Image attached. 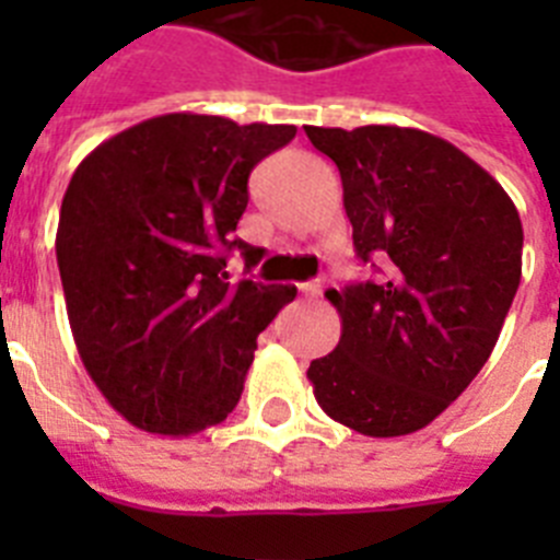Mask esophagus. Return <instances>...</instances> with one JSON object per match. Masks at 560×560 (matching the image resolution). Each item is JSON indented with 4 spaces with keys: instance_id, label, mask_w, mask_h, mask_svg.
<instances>
[{
    "instance_id": "obj_1",
    "label": "esophagus",
    "mask_w": 560,
    "mask_h": 560,
    "mask_svg": "<svg viewBox=\"0 0 560 560\" xmlns=\"http://www.w3.org/2000/svg\"><path fill=\"white\" fill-rule=\"evenodd\" d=\"M323 289H325L323 280H311V283L300 285V291H303L305 296H319V294H323Z\"/></svg>"
}]
</instances>
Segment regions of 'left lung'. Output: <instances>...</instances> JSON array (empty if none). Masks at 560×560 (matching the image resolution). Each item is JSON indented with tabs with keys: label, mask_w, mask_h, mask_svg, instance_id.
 Listing matches in <instances>:
<instances>
[{
	"label": "left lung",
	"mask_w": 560,
	"mask_h": 560,
	"mask_svg": "<svg viewBox=\"0 0 560 560\" xmlns=\"http://www.w3.org/2000/svg\"><path fill=\"white\" fill-rule=\"evenodd\" d=\"M341 176L355 255L384 275L330 289L339 345L314 359L316 404L368 438L429 427L491 355L522 280V219L491 173L400 126H305Z\"/></svg>",
	"instance_id": "obj_1"
}]
</instances>
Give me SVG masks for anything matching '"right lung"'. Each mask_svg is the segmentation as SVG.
Segmentation results:
<instances>
[{
    "mask_svg": "<svg viewBox=\"0 0 560 560\" xmlns=\"http://www.w3.org/2000/svg\"><path fill=\"white\" fill-rule=\"evenodd\" d=\"M294 126L173 112L114 133L69 179L56 255L83 368L131 427L190 438L237 407L257 334L294 285L230 283L249 173Z\"/></svg>",
    "mask_w": 560,
    "mask_h": 560,
    "instance_id": "add662e5",
    "label": "right lung"
}]
</instances>
